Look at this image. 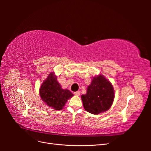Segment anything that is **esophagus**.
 <instances>
[{"instance_id":"obj_1","label":"esophagus","mask_w":151,"mask_h":151,"mask_svg":"<svg viewBox=\"0 0 151 151\" xmlns=\"http://www.w3.org/2000/svg\"><path fill=\"white\" fill-rule=\"evenodd\" d=\"M74 94L76 96H79L81 94V92H80V91H76V92H74Z\"/></svg>"}]
</instances>
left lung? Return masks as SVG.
<instances>
[{"label":"left lung","instance_id":"left-lung-1","mask_svg":"<svg viewBox=\"0 0 151 151\" xmlns=\"http://www.w3.org/2000/svg\"><path fill=\"white\" fill-rule=\"evenodd\" d=\"M115 98L112 84L102 74L93 77L86 94L81 96L85 110L98 115L111 108Z\"/></svg>","mask_w":151,"mask_h":151}]
</instances>
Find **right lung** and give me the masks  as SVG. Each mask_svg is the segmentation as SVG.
Listing matches in <instances>:
<instances>
[{"mask_svg": "<svg viewBox=\"0 0 151 151\" xmlns=\"http://www.w3.org/2000/svg\"><path fill=\"white\" fill-rule=\"evenodd\" d=\"M39 94L42 101L55 110L62 109L67 100L74 96L69 90L62 88L54 71L50 72L41 84Z\"/></svg>", "mask_w": 151, "mask_h": 151, "instance_id": "right-lung-1", "label": "right lung"}]
</instances>
